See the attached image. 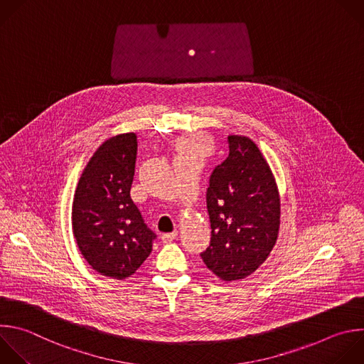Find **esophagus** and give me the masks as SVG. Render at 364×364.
<instances>
[{
	"mask_svg": "<svg viewBox=\"0 0 364 364\" xmlns=\"http://www.w3.org/2000/svg\"><path fill=\"white\" fill-rule=\"evenodd\" d=\"M177 238V231H173V232H166L161 235V240L164 241V243H171V241H174Z\"/></svg>",
	"mask_w": 364,
	"mask_h": 364,
	"instance_id": "esophagus-1",
	"label": "esophagus"
}]
</instances>
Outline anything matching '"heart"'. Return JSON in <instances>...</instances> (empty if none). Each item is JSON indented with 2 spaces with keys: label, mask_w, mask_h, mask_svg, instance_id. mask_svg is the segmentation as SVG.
Listing matches in <instances>:
<instances>
[{
  "label": "heart",
  "mask_w": 364,
  "mask_h": 364,
  "mask_svg": "<svg viewBox=\"0 0 364 364\" xmlns=\"http://www.w3.org/2000/svg\"><path fill=\"white\" fill-rule=\"evenodd\" d=\"M207 150V141L200 136H191L188 137L183 144V151L193 156H203Z\"/></svg>",
  "instance_id": "1"
}]
</instances>
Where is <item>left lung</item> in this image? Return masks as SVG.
<instances>
[{"mask_svg":"<svg viewBox=\"0 0 364 364\" xmlns=\"http://www.w3.org/2000/svg\"><path fill=\"white\" fill-rule=\"evenodd\" d=\"M228 156L214 168L207 190L210 246L201 259L223 282L241 280L269 257L280 230V193L257 144L228 136Z\"/></svg>","mask_w":364,"mask_h":364,"instance_id":"left-lung-1","label":"left lung"}]
</instances>
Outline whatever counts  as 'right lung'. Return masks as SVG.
Here are the masks:
<instances>
[{"label":"right lung","mask_w":364,"mask_h":364,"mask_svg":"<svg viewBox=\"0 0 364 364\" xmlns=\"http://www.w3.org/2000/svg\"><path fill=\"white\" fill-rule=\"evenodd\" d=\"M136 156V133L105 140L82 170L73 200V234L81 256L98 274L115 280L137 272L156 237L130 196Z\"/></svg>","instance_id":"obj_1"}]
</instances>
